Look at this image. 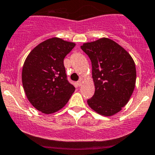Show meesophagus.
<instances>
[{"label":"esophagus","mask_w":155,"mask_h":155,"mask_svg":"<svg viewBox=\"0 0 155 155\" xmlns=\"http://www.w3.org/2000/svg\"><path fill=\"white\" fill-rule=\"evenodd\" d=\"M82 80L78 81V82H77V85L79 86V87H80V86L82 85Z\"/></svg>","instance_id":"esophagus-1"}]
</instances>
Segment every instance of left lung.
I'll use <instances>...</instances> for the list:
<instances>
[{
    "mask_svg": "<svg viewBox=\"0 0 155 155\" xmlns=\"http://www.w3.org/2000/svg\"><path fill=\"white\" fill-rule=\"evenodd\" d=\"M81 49L92 64L95 93L87 104L99 114L110 117L129 101L136 83V67L131 55L107 38L84 43Z\"/></svg>",
    "mask_w": 155,
    "mask_h": 155,
    "instance_id": "obj_1",
    "label": "left lung"
}]
</instances>
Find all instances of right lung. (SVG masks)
Returning a JSON list of instances; mask_svg holds the SVG:
<instances>
[{
	"label": "right lung",
	"mask_w": 155,
	"mask_h": 155,
	"mask_svg": "<svg viewBox=\"0 0 155 155\" xmlns=\"http://www.w3.org/2000/svg\"><path fill=\"white\" fill-rule=\"evenodd\" d=\"M76 44L59 38H49L29 53L22 69L24 92L32 105L50 114L68 103L75 87L68 81L64 57Z\"/></svg>",
	"instance_id": "1"
}]
</instances>
